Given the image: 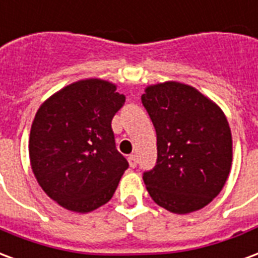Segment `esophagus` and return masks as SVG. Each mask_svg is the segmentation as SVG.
<instances>
[{
	"instance_id": "obj_1",
	"label": "esophagus",
	"mask_w": 258,
	"mask_h": 258,
	"mask_svg": "<svg viewBox=\"0 0 258 258\" xmlns=\"http://www.w3.org/2000/svg\"><path fill=\"white\" fill-rule=\"evenodd\" d=\"M128 163H130V167H131V168L137 167V164H138V160H137V156H135V154H130V156H128Z\"/></svg>"
}]
</instances>
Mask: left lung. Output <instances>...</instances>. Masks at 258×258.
Listing matches in <instances>:
<instances>
[{
    "instance_id": "obj_1",
    "label": "left lung",
    "mask_w": 258,
    "mask_h": 258,
    "mask_svg": "<svg viewBox=\"0 0 258 258\" xmlns=\"http://www.w3.org/2000/svg\"><path fill=\"white\" fill-rule=\"evenodd\" d=\"M142 104L157 134V163L144 172L150 197L186 215L217 197L230 175L232 137L226 114L191 86H148Z\"/></svg>"
}]
</instances>
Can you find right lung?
Segmentation results:
<instances>
[{"label": "right lung", "mask_w": 258, "mask_h": 258, "mask_svg": "<svg viewBox=\"0 0 258 258\" xmlns=\"http://www.w3.org/2000/svg\"><path fill=\"white\" fill-rule=\"evenodd\" d=\"M125 102L116 85L83 79L39 106L28 152L39 186L68 211L87 213L109 201L128 168L114 144L112 119Z\"/></svg>", "instance_id": "add662e5"}]
</instances>
